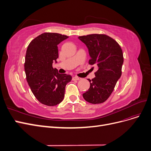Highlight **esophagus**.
<instances>
[{"label":"esophagus","mask_w":151,"mask_h":151,"mask_svg":"<svg viewBox=\"0 0 151 151\" xmlns=\"http://www.w3.org/2000/svg\"><path fill=\"white\" fill-rule=\"evenodd\" d=\"M79 79H81V78H80V77H77V76H74V77H72V80H73V81L79 80Z\"/></svg>","instance_id":"34e87169"}]
</instances>
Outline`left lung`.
I'll return each mask as SVG.
<instances>
[{"label": "left lung", "mask_w": 151, "mask_h": 151, "mask_svg": "<svg viewBox=\"0 0 151 151\" xmlns=\"http://www.w3.org/2000/svg\"><path fill=\"white\" fill-rule=\"evenodd\" d=\"M78 38L88 48L89 64L98 67L94 78L88 79L90 88L83 96L90 103H102L111 95L122 76V50L115 40L106 35L92 34Z\"/></svg>", "instance_id": "8db88e82"}]
</instances>
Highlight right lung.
<instances>
[{"label": "right lung", "mask_w": 151, "mask_h": 151, "mask_svg": "<svg viewBox=\"0 0 151 151\" xmlns=\"http://www.w3.org/2000/svg\"><path fill=\"white\" fill-rule=\"evenodd\" d=\"M68 38L66 35L44 33L33 40L26 50L24 70L32 93L38 101L49 106L60 103L65 86L72 76L59 74L53 68L58 57V45Z\"/></svg>", "instance_id": "right-lung-1"}]
</instances>
